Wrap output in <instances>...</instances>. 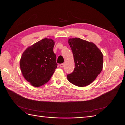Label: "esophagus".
Listing matches in <instances>:
<instances>
[{
  "instance_id": "esophagus-1",
  "label": "esophagus",
  "mask_w": 125,
  "mask_h": 125,
  "mask_svg": "<svg viewBox=\"0 0 125 125\" xmlns=\"http://www.w3.org/2000/svg\"><path fill=\"white\" fill-rule=\"evenodd\" d=\"M60 67H63L64 66V64H63V63L61 64H60Z\"/></svg>"
}]
</instances>
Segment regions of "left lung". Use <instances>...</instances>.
Returning a JSON list of instances; mask_svg holds the SVG:
<instances>
[{
	"label": "left lung",
	"instance_id": "8db88e82",
	"mask_svg": "<svg viewBox=\"0 0 125 125\" xmlns=\"http://www.w3.org/2000/svg\"><path fill=\"white\" fill-rule=\"evenodd\" d=\"M68 42L75 67L72 73L67 75V79L78 86L88 85L103 70V53L94 43L80 38H70Z\"/></svg>",
	"mask_w": 125,
	"mask_h": 125
}]
</instances>
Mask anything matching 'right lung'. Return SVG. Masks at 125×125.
<instances>
[{"mask_svg": "<svg viewBox=\"0 0 125 125\" xmlns=\"http://www.w3.org/2000/svg\"><path fill=\"white\" fill-rule=\"evenodd\" d=\"M54 45L52 39L45 38L29 46L22 53L21 70L25 79L33 86L39 87L47 83L57 68Z\"/></svg>", "mask_w": 125, "mask_h": 125, "instance_id": "obj_1", "label": "right lung"}]
</instances>
